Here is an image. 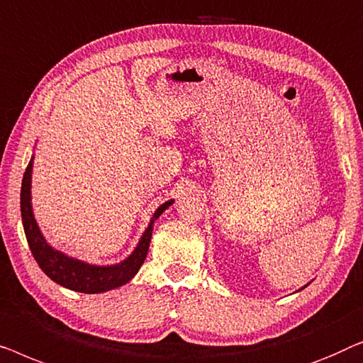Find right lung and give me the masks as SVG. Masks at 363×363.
I'll return each mask as SVG.
<instances>
[{
    "label": "right lung",
    "mask_w": 363,
    "mask_h": 363,
    "mask_svg": "<svg viewBox=\"0 0 363 363\" xmlns=\"http://www.w3.org/2000/svg\"><path fill=\"white\" fill-rule=\"evenodd\" d=\"M30 172H33V160L29 161L26 172L23 176L21 184V216L24 233H26L28 245L30 253L40 269L48 277L64 288H69L79 293L95 294L105 293V291L115 289L118 286H123L138 273L141 264L145 263L147 248H150L151 235H152V222L171 206L172 201L162 203L157 208L150 227L146 228L145 235L140 240L135 252H133L123 263L115 264V267H91L79 259L69 258L65 255L59 253L57 250H52L45 243V240L39 232L38 223L34 220L33 207H30Z\"/></svg>",
    "instance_id": "obj_1"
}]
</instances>
